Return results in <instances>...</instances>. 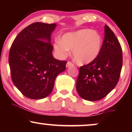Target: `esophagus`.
<instances>
[{
	"label": "esophagus",
	"instance_id": "esophagus-1",
	"mask_svg": "<svg viewBox=\"0 0 132 132\" xmlns=\"http://www.w3.org/2000/svg\"><path fill=\"white\" fill-rule=\"evenodd\" d=\"M73 65H74L73 63H71V62H67V64H66V67L68 68V67H71Z\"/></svg>",
	"mask_w": 132,
	"mask_h": 132
}]
</instances>
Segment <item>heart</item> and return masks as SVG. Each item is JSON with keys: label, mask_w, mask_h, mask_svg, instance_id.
Here are the masks:
<instances>
[{"label": "heart", "mask_w": 132, "mask_h": 132, "mask_svg": "<svg viewBox=\"0 0 132 132\" xmlns=\"http://www.w3.org/2000/svg\"><path fill=\"white\" fill-rule=\"evenodd\" d=\"M103 44L102 36L90 29H83L64 34L61 39H56L53 48L60 57L69 55L73 50L75 61L84 65L95 60L100 55Z\"/></svg>", "instance_id": "obj_1"}]
</instances>
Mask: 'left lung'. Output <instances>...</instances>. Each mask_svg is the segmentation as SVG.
Returning <instances> with one entry per match:
<instances>
[{"mask_svg":"<svg viewBox=\"0 0 132 132\" xmlns=\"http://www.w3.org/2000/svg\"><path fill=\"white\" fill-rule=\"evenodd\" d=\"M122 64L121 45L109 26H104V38L97 58L79 68L76 82L77 93L88 101H97L106 97L115 86Z\"/></svg>","mask_w":132,"mask_h":132,"instance_id":"obj_1","label":"left lung"}]
</instances>
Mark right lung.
<instances>
[{
  "label": "right lung",
  "mask_w": 132,
  "mask_h": 132,
  "mask_svg": "<svg viewBox=\"0 0 132 132\" xmlns=\"http://www.w3.org/2000/svg\"><path fill=\"white\" fill-rule=\"evenodd\" d=\"M56 24L37 22L20 32L9 55L11 78L16 88L29 98H46L53 90L56 77L65 70L66 61L52 55L51 35Z\"/></svg>",
  "instance_id": "obj_1"
}]
</instances>
